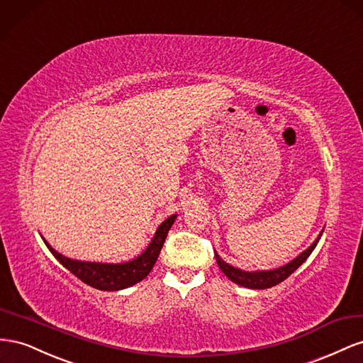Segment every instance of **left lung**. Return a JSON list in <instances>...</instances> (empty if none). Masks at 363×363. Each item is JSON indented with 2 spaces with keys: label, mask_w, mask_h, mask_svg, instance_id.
Listing matches in <instances>:
<instances>
[{
  "label": "left lung",
  "mask_w": 363,
  "mask_h": 363,
  "mask_svg": "<svg viewBox=\"0 0 363 363\" xmlns=\"http://www.w3.org/2000/svg\"><path fill=\"white\" fill-rule=\"evenodd\" d=\"M320 235H323V231H320V234L318 235V239L312 243V246H308L304 252H301L296 258H294L291 263H287V264L278 267V269H274V271L246 272V271H242V269H237L231 264H228L226 262H223L217 252H214V255H216L217 264H219V267H220V271L228 278H230L233 283L243 286V287H247V289H269V287L277 286L281 281H284V279L289 275H292L296 271V269L307 260V257L312 254L313 250L316 247V245L320 239Z\"/></svg>",
  "instance_id": "left-lung-1"
}]
</instances>
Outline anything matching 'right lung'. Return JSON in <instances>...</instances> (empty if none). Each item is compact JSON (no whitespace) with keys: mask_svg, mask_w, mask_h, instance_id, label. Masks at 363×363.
Here are the masks:
<instances>
[{"mask_svg":"<svg viewBox=\"0 0 363 363\" xmlns=\"http://www.w3.org/2000/svg\"><path fill=\"white\" fill-rule=\"evenodd\" d=\"M176 219V214L167 217L160 226L157 233H155L152 242L146 247L141 255L133 258L126 263H91V262H80L72 260L65 255L59 254L51 247L47 240L44 243L50 250V252L56 257V260L65 266L71 274H74L79 279H82L85 284L99 289V291H121V289L130 287L133 284L140 283L141 279L146 278L152 271L153 264L157 263L158 255L161 252V247L165 242V237L170 231V228Z\"/></svg>","mask_w":363,"mask_h":363,"instance_id":"1","label":"right lung"}]
</instances>
